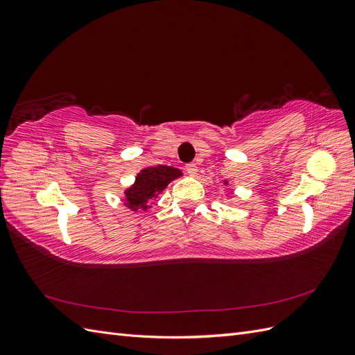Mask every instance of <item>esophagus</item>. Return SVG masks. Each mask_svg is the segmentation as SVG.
<instances>
[{
  "label": "esophagus",
  "mask_w": 355,
  "mask_h": 355,
  "mask_svg": "<svg viewBox=\"0 0 355 355\" xmlns=\"http://www.w3.org/2000/svg\"><path fill=\"white\" fill-rule=\"evenodd\" d=\"M185 170L188 171V175L196 176L197 171H198V167H197V164H194V163H188V164L185 166Z\"/></svg>",
  "instance_id": "esophagus-1"
}]
</instances>
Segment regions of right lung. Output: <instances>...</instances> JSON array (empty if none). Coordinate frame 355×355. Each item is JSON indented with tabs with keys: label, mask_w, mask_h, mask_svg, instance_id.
<instances>
[{
	"label": "right lung",
	"mask_w": 355,
	"mask_h": 355,
	"mask_svg": "<svg viewBox=\"0 0 355 355\" xmlns=\"http://www.w3.org/2000/svg\"><path fill=\"white\" fill-rule=\"evenodd\" d=\"M180 175V170L168 166L148 167L142 170L136 178V184L125 192L128 207L135 210L141 207L145 210L148 207L146 200L159 194L171 180L179 178Z\"/></svg>",
	"instance_id": "add662e5"
}]
</instances>
